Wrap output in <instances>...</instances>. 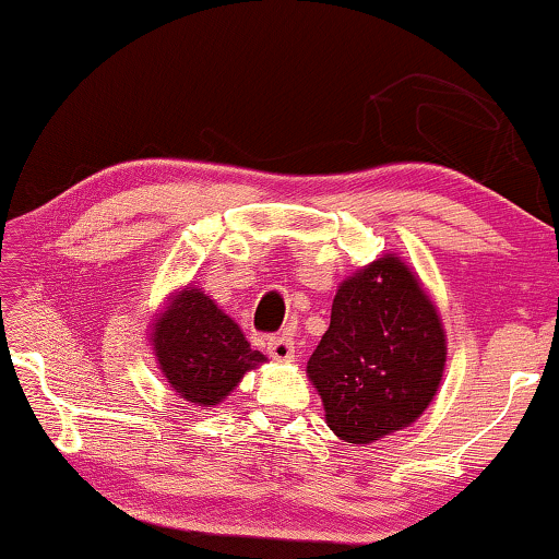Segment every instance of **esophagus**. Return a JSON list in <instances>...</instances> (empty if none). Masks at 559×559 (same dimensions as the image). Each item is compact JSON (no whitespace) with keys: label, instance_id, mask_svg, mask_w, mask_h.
<instances>
[{"label":"esophagus","instance_id":"obj_1","mask_svg":"<svg viewBox=\"0 0 559 559\" xmlns=\"http://www.w3.org/2000/svg\"><path fill=\"white\" fill-rule=\"evenodd\" d=\"M266 348H270V356L274 358V361H280V364L293 361V356H295V343H293V338H287V335H277V338H272Z\"/></svg>","mask_w":559,"mask_h":559}]
</instances>
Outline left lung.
I'll return each instance as SVG.
<instances>
[{"label":"left lung","mask_w":559,"mask_h":559,"mask_svg":"<svg viewBox=\"0 0 559 559\" xmlns=\"http://www.w3.org/2000/svg\"><path fill=\"white\" fill-rule=\"evenodd\" d=\"M445 361L438 305L402 257L384 254L338 285L308 379L328 427L343 442L369 445L423 417Z\"/></svg>","instance_id":"left-lung-1"}]
</instances>
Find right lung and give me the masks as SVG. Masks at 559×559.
Here are the masks:
<instances>
[{
  "mask_svg": "<svg viewBox=\"0 0 559 559\" xmlns=\"http://www.w3.org/2000/svg\"><path fill=\"white\" fill-rule=\"evenodd\" d=\"M150 346L167 386L195 407H216L243 373L266 364L239 323L195 285L170 293L150 323Z\"/></svg>",
  "mask_w": 559,
  "mask_h": 559,
  "instance_id": "add662e5",
  "label": "right lung"
}]
</instances>
